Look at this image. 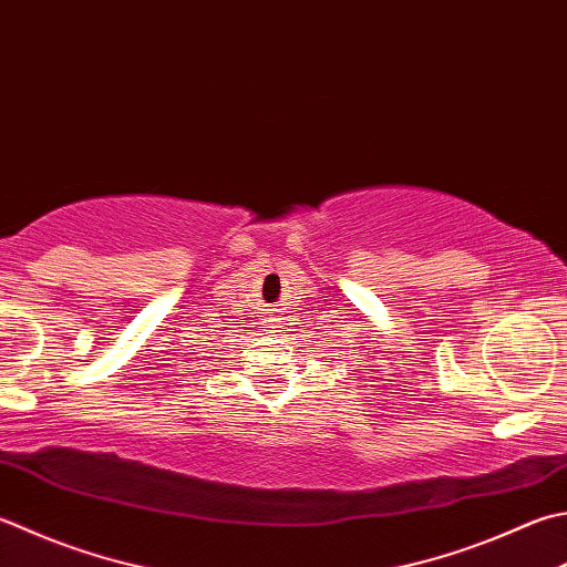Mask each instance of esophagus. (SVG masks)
Returning a JSON list of instances; mask_svg holds the SVG:
<instances>
[{
    "mask_svg": "<svg viewBox=\"0 0 567 567\" xmlns=\"http://www.w3.org/2000/svg\"><path fill=\"white\" fill-rule=\"evenodd\" d=\"M277 321H280V319H277V317H272V319H268V331H275L277 327H280V324H277Z\"/></svg>",
    "mask_w": 567,
    "mask_h": 567,
    "instance_id": "1",
    "label": "esophagus"
}]
</instances>
